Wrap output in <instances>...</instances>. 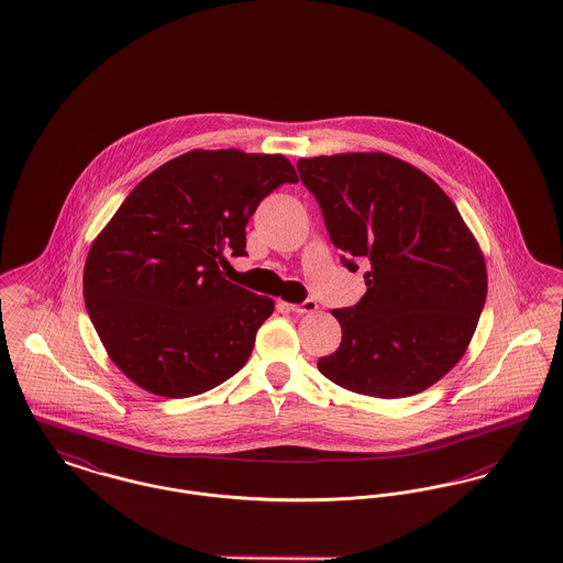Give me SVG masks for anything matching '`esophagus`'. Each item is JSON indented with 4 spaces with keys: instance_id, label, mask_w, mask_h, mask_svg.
Masks as SVG:
<instances>
[{
    "instance_id": "34e87169",
    "label": "esophagus",
    "mask_w": 563,
    "mask_h": 563,
    "mask_svg": "<svg viewBox=\"0 0 563 563\" xmlns=\"http://www.w3.org/2000/svg\"><path fill=\"white\" fill-rule=\"evenodd\" d=\"M319 308V303L314 299H303L301 303H291L289 310L296 312V314H308V312H314Z\"/></svg>"
}]
</instances>
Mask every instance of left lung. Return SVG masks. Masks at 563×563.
I'll list each match as a JSON object with an SVG mask.
<instances>
[{
  "instance_id": "left-lung-1",
  "label": "left lung",
  "mask_w": 563,
  "mask_h": 563,
  "mask_svg": "<svg viewBox=\"0 0 563 563\" xmlns=\"http://www.w3.org/2000/svg\"><path fill=\"white\" fill-rule=\"evenodd\" d=\"M340 262L367 265L364 298L331 314V383L364 396L426 391L457 364L487 299V269L460 210L428 174L385 153L299 159Z\"/></svg>"
}]
</instances>
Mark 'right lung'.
I'll use <instances>...</instances> for the list:
<instances>
[{
  "instance_id": "add662e5",
  "label": "right lung",
  "mask_w": 563,
  "mask_h": 563,
  "mask_svg": "<svg viewBox=\"0 0 563 563\" xmlns=\"http://www.w3.org/2000/svg\"><path fill=\"white\" fill-rule=\"evenodd\" d=\"M298 183L283 155L191 151L148 174L93 242L85 303L110 360L164 397L214 389L249 362L274 301L225 280L246 223Z\"/></svg>"
}]
</instances>
